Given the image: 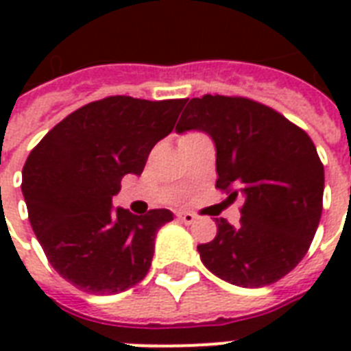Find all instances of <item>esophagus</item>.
<instances>
[{
	"label": "esophagus",
	"mask_w": 351,
	"mask_h": 351,
	"mask_svg": "<svg viewBox=\"0 0 351 351\" xmlns=\"http://www.w3.org/2000/svg\"><path fill=\"white\" fill-rule=\"evenodd\" d=\"M178 219H180L184 224H193V222L197 220V217L193 213H189V211H184V213H178Z\"/></svg>",
	"instance_id": "obj_1"
}]
</instances>
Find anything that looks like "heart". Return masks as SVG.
I'll return each instance as SVG.
<instances>
[{
  "label": "heart",
  "mask_w": 351,
  "mask_h": 351,
  "mask_svg": "<svg viewBox=\"0 0 351 351\" xmlns=\"http://www.w3.org/2000/svg\"><path fill=\"white\" fill-rule=\"evenodd\" d=\"M187 136H195V134H186V136H184V138H187Z\"/></svg>",
  "instance_id": "heart-1"
}]
</instances>
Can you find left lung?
I'll return each mask as SVG.
<instances>
[{"label": "left lung", "mask_w": 351, "mask_h": 351, "mask_svg": "<svg viewBox=\"0 0 351 351\" xmlns=\"http://www.w3.org/2000/svg\"><path fill=\"white\" fill-rule=\"evenodd\" d=\"M202 131L217 147V187L242 198L240 226L217 219L198 245L204 266L226 282L262 288L293 269L319 228L322 165L311 138L271 107L240 96L193 98L176 132Z\"/></svg>", "instance_id": "1"}]
</instances>
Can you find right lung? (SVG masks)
I'll use <instances>...</instances> for the list:
<instances>
[{
	"label": "right lung",
	"mask_w": 351,
	"mask_h": 351,
	"mask_svg": "<svg viewBox=\"0 0 351 351\" xmlns=\"http://www.w3.org/2000/svg\"><path fill=\"white\" fill-rule=\"evenodd\" d=\"M186 100L109 96L71 112L23 165L25 204L47 261L82 291L112 295L147 275L169 209L112 208L125 175H142L151 149L173 131Z\"/></svg>",
	"instance_id": "add662e5"
}]
</instances>
